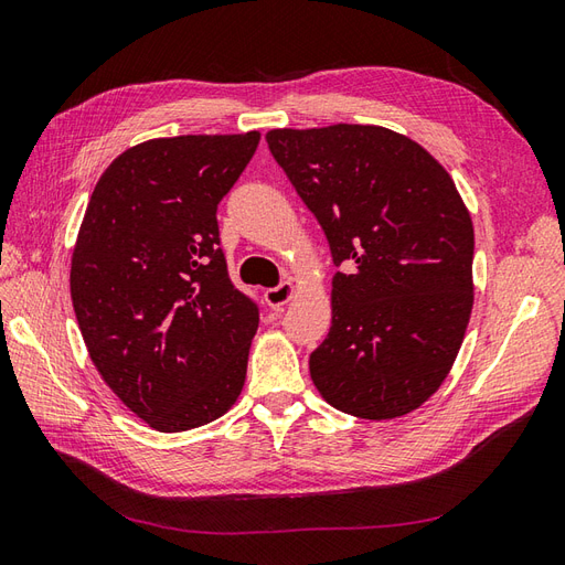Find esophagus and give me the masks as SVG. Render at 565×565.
Returning a JSON list of instances; mask_svg holds the SVG:
<instances>
[{"mask_svg": "<svg viewBox=\"0 0 565 565\" xmlns=\"http://www.w3.org/2000/svg\"><path fill=\"white\" fill-rule=\"evenodd\" d=\"M291 296H294V284L291 281H281L279 286L267 288V291H265V302H267L269 308L279 310L281 306H286L288 300H291Z\"/></svg>", "mask_w": 565, "mask_h": 565, "instance_id": "obj_1", "label": "esophagus"}]
</instances>
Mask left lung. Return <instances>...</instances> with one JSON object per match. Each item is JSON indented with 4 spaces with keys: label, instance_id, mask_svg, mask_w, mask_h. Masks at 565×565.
Here are the masks:
<instances>
[{
    "label": "left lung",
    "instance_id": "obj_1",
    "mask_svg": "<svg viewBox=\"0 0 565 565\" xmlns=\"http://www.w3.org/2000/svg\"><path fill=\"white\" fill-rule=\"evenodd\" d=\"M267 145L341 267L331 329L310 353L315 386L365 420L423 406L451 370L472 310L475 234L454 179L382 126L277 128Z\"/></svg>",
    "mask_w": 565,
    "mask_h": 565
}]
</instances>
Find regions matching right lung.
Masks as SVG:
<instances>
[{"mask_svg":"<svg viewBox=\"0 0 565 565\" xmlns=\"http://www.w3.org/2000/svg\"><path fill=\"white\" fill-rule=\"evenodd\" d=\"M259 134L140 142L99 177L71 259L88 353L126 408L159 431L222 417L259 324L220 248L216 207Z\"/></svg>","mask_w":565,"mask_h":565,"instance_id":"obj_1","label":"right lung"}]
</instances>
